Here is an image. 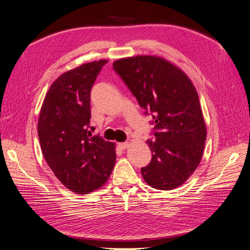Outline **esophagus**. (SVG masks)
Segmentation results:
<instances>
[{
	"label": "esophagus",
	"mask_w": 250,
	"mask_h": 250,
	"mask_svg": "<svg viewBox=\"0 0 250 250\" xmlns=\"http://www.w3.org/2000/svg\"><path fill=\"white\" fill-rule=\"evenodd\" d=\"M128 146H129V143L128 142H123V143H119V147L121 148V149H126Z\"/></svg>",
	"instance_id": "1"
}]
</instances>
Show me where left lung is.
<instances>
[{
    "instance_id": "1",
    "label": "left lung",
    "mask_w": 250,
    "mask_h": 250,
    "mask_svg": "<svg viewBox=\"0 0 250 250\" xmlns=\"http://www.w3.org/2000/svg\"><path fill=\"white\" fill-rule=\"evenodd\" d=\"M138 100L152 116L154 140H147L151 162L141 169L146 183L157 190L183 185L198 167L207 139L198 94L187 75L155 56L119 59L112 64Z\"/></svg>"
}]
</instances>
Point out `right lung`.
I'll use <instances>...</instances> for the list:
<instances>
[{
  "mask_svg": "<svg viewBox=\"0 0 250 250\" xmlns=\"http://www.w3.org/2000/svg\"><path fill=\"white\" fill-rule=\"evenodd\" d=\"M107 60L82 64L52 83L40 113L39 139L49 167L72 192L87 194L106 183L115 144L92 135L90 89Z\"/></svg>",
  "mask_w": 250,
  "mask_h": 250,
  "instance_id": "add662e5",
  "label": "right lung"
}]
</instances>
